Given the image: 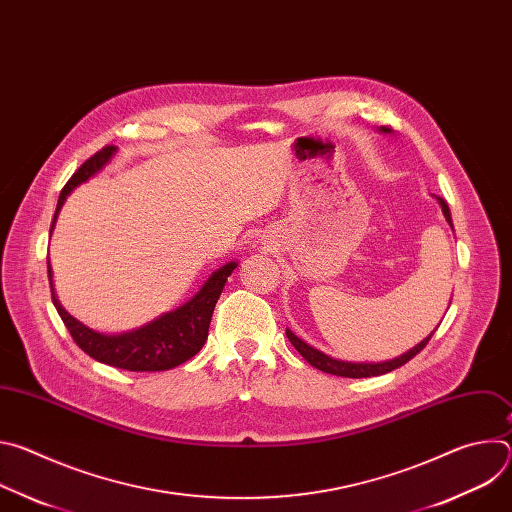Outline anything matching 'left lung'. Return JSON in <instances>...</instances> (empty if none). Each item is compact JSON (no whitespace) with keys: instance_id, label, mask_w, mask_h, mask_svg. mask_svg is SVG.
I'll return each instance as SVG.
<instances>
[{"instance_id":"1","label":"left lung","mask_w":512,"mask_h":512,"mask_svg":"<svg viewBox=\"0 0 512 512\" xmlns=\"http://www.w3.org/2000/svg\"><path fill=\"white\" fill-rule=\"evenodd\" d=\"M381 129H383L385 133L391 131L389 127H381ZM437 200H440V204H442L446 221H448L450 227L454 229V225H452V214H450V208H448L446 200H444L442 196H437ZM285 336L289 338L291 344H294V348L312 364L314 369H318V371H322V373L336 375V377L367 379V377H379V375H385V373H391V371L403 367L405 362H409L415 354H419V352L427 346V342H429V338L433 336V332H431L427 338H423L417 346H413L411 350H407L405 354H401V356H397V358H393V360H387V362H344V360H336V358L326 356L324 352L312 348L310 344H306L304 340H300L291 330H285Z\"/></svg>"}]
</instances>
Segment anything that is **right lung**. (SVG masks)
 I'll return each mask as SVG.
<instances>
[{"mask_svg":"<svg viewBox=\"0 0 512 512\" xmlns=\"http://www.w3.org/2000/svg\"><path fill=\"white\" fill-rule=\"evenodd\" d=\"M113 152H115L113 145H105L101 152L91 156L64 184V188L58 196L50 233L54 229L56 216H58L66 196L79 184L87 182L93 174H97L109 162ZM235 267H237V263H227L221 269H216L206 279V283L202 285L198 294L190 302L180 306L178 310L160 316L156 322L143 326L139 330L117 334V336L93 332L91 328L83 326L79 320L66 314L54 296V289H52V304H54L58 316L62 318L64 326L68 328L72 340H75L79 344V348L85 350L95 360L111 364V367H115V369H125V371H135V373L170 371V369L178 367V364L190 360L204 346V342L208 338V326H210L214 306H216L218 298H221L223 287ZM50 277H52V271L48 265V279Z\"/></svg>","mask_w":512,"mask_h":512,"instance_id":"right-lung-1","label":"right lung"}]
</instances>
